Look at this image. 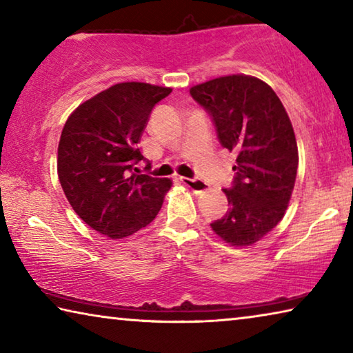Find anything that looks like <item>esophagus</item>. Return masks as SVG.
Segmentation results:
<instances>
[{
  "mask_svg": "<svg viewBox=\"0 0 353 353\" xmlns=\"http://www.w3.org/2000/svg\"><path fill=\"white\" fill-rule=\"evenodd\" d=\"M181 182L183 185H187L188 188H191L194 193H202V191L207 190V183L202 182L201 179H190V177H181Z\"/></svg>",
  "mask_w": 353,
  "mask_h": 353,
  "instance_id": "34e87169",
  "label": "esophagus"
}]
</instances>
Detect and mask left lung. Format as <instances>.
I'll use <instances>...</instances> for the list:
<instances>
[{"mask_svg": "<svg viewBox=\"0 0 353 353\" xmlns=\"http://www.w3.org/2000/svg\"><path fill=\"white\" fill-rule=\"evenodd\" d=\"M212 117L221 146L236 154L224 188L229 210L210 224L232 246H250L283 218L297 174V143L282 101L252 76L232 74L191 87Z\"/></svg>", "mask_w": 353, "mask_h": 353, "instance_id": "left-lung-1", "label": "left lung"}]
</instances>
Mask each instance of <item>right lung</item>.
<instances>
[{
    "label": "right lung",
    "instance_id": "add662e5",
    "mask_svg": "<svg viewBox=\"0 0 353 353\" xmlns=\"http://www.w3.org/2000/svg\"><path fill=\"white\" fill-rule=\"evenodd\" d=\"M171 88L145 82L115 83L85 101L65 123L57 174L83 223L113 240L139 232L163 204L170 179L139 174L137 143L154 105Z\"/></svg>",
    "mask_w": 353,
    "mask_h": 353
}]
</instances>
